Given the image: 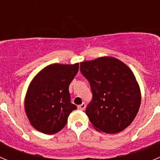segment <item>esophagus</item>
<instances>
[{
  "instance_id": "esophagus-1",
  "label": "esophagus",
  "mask_w": 160,
  "mask_h": 160,
  "mask_svg": "<svg viewBox=\"0 0 160 160\" xmlns=\"http://www.w3.org/2000/svg\"><path fill=\"white\" fill-rule=\"evenodd\" d=\"M78 108L79 110H81V111H84L85 108H86V104H85V103H82L81 105L78 106Z\"/></svg>"
}]
</instances>
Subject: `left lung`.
<instances>
[{
  "instance_id": "obj_1",
  "label": "left lung",
  "mask_w": 160,
  "mask_h": 160,
  "mask_svg": "<svg viewBox=\"0 0 160 160\" xmlns=\"http://www.w3.org/2000/svg\"><path fill=\"white\" fill-rule=\"evenodd\" d=\"M80 70L92 91L86 114L94 128L108 134L128 128L141 103L140 89L131 69L118 59L102 57L81 62Z\"/></svg>"
}]
</instances>
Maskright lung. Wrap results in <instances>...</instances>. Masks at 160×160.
I'll use <instances>...</instances> for the list:
<instances>
[{
    "label": "right lung",
    "mask_w": 160,
    "mask_h": 160,
    "mask_svg": "<svg viewBox=\"0 0 160 160\" xmlns=\"http://www.w3.org/2000/svg\"><path fill=\"white\" fill-rule=\"evenodd\" d=\"M78 63L52 64L32 79L25 96V113L38 131L53 135L62 129L77 107L70 102L69 86L78 71Z\"/></svg>",
    "instance_id": "1"
}]
</instances>
